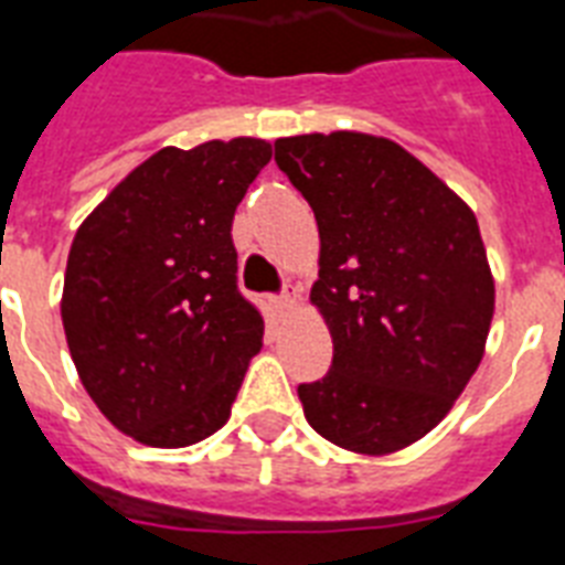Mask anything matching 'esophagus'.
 Returning a JSON list of instances; mask_svg holds the SVG:
<instances>
[{"instance_id":"34e87169","label":"esophagus","mask_w":565,"mask_h":565,"mask_svg":"<svg viewBox=\"0 0 565 565\" xmlns=\"http://www.w3.org/2000/svg\"><path fill=\"white\" fill-rule=\"evenodd\" d=\"M292 305H296L292 292H281V296H275V307H278V313H287V310H292Z\"/></svg>"}]
</instances>
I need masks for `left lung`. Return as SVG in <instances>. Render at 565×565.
<instances>
[{
    "label": "left lung",
    "mask_w": 565,
    "mask_h": 565,
    "mask_svg": "<svg viewBox=\"0 0 565 565\" xmlns=\"http://www.w3.org/2000/svg\"><path fill=\"white\" fill-rule=\"evenodd\" d=\"M275 162L322 241L310 301L333 362L298 386L307 424L351 452H397L441 424L484 354L497 290L473 209L383 136H290Z\"/></svg>",
    "instance_id": "8db88e82"
}]
</instances>
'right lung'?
<instances>
[{"instance_id": "add662e5", "label": "right lung", "mask_w": 565, "mask_h": 565, "mask_svg": "<svg viewBox=\"0 0 565 565\" xmlns=\"http://www.w3.org/2000/svg\"><path fill=\"white\" fill-rule=\"evenodd\" d=\"M269 159L273 145L249 136L162 148L72 241L60 301L68 354L109 424L148 447L217 433L260 351L232 220Z\"/></svg>"}]
</instances>
